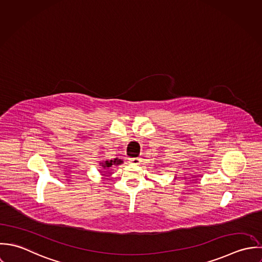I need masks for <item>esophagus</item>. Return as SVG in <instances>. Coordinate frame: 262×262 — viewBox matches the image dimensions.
Returning a JSON list of instances; mask_svg holds the SVG:
<instances>
[{
    "mask_svg": "<svg viewBox=\"0 0 262 262\" xmlns=\"http://www.w3.org/2000/svg\"><path fill=\"white\" fill-rule=\"evenodd\" d=\"M129 162H130V163H133V164H135V165H139V164H141L142 159L139 157L130 158V159H129Z\"/></svg>",
    "mask_w": 262,
    "mask_h": 262,
    "instance_id": "esophagus-1",
    "label": "esophagus"
}]
</instances>
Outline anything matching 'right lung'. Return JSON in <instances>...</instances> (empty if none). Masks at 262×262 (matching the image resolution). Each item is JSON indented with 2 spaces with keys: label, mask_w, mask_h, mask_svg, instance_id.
I'll use <instances>...</instances> for the list:
<instances>
[{
  "label": "right lung",
  "mask_w": 262,
  "mask_h": 262,
  "mask_svg": "<svg viewBox=\"0 0 262 262\" xmlns=\"http://www.w3.org/2000/svg\"><path fill=\"white\" fill-rule=\"evenodd\" d=\"M100 165H102V167L106 169V168H110L112 165H115V166H117V165H120V164H122V161L120 160V159H114V160H110V161H105V162H102V163H99Z\"/></svg>",
  "instance_id": "right-lung-1"
}]
</instances>
